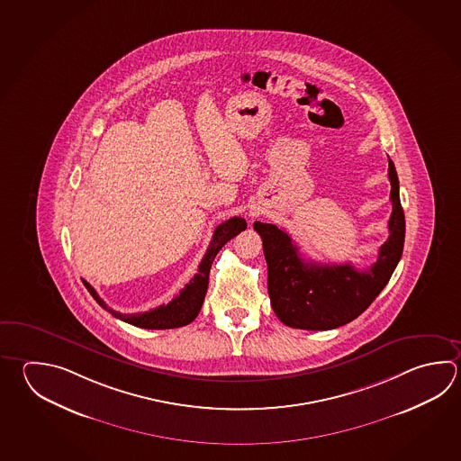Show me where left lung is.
I'll return each mask as SVG.
<instances>
[{"label": "left lung", "instance_id": "obj_1", "mask_svg": "<svg viewBox=\"0 0 461 461\" xmlns=\"http://www.w3.org/2000/svg\"><path fill=\"white\" fill-rule=\"evenodd\" d=\"M388 177L393 203L388 230L378 259L370 269L352 264H316L304 261L288 233L270 223L256 221L267 262L270 304L278 320L296 330H326L356 320L380 295L396 269L404 246V212L400 181L390 159Z\"/></svg>", "mask_w": 461, "mask_h": 461}]
</instances>
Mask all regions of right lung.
<instances>
[{"label": "right lung", "mask_w": 461, "mask_h": 461, "mask_svg": "<svg viewBox=\"0 0 461 461\" xmlns=\"http://www.w3.org/2000/svg\"><path fill=\"white\" fill-rule=\"evenodd\" d=\"M246 220L244 218L233 217L223 221L221 225L217 226L213 238L209 244V249L205 256L202 258L199 264L197 274L191 278V282L179 292V295L174 296L173 300L167 304H161L155 310H149L145 313L123 314L119 312H113L104 303V300L97 295L96 290L83 280L87 292L93 295L97 303L101 304L109 313L119 318L122 321L133 324L137 328H145V330H173V328H181L189 322L194 321L199 314L203 298L207 294L209 287V274L212 262L215 259L218 251L225 246L231 238L240 235L243 230H246Z\"/></svg>", "instance_id": "right-lung-1"}]
</instances>
